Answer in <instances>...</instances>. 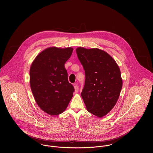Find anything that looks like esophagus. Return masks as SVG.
Here are the masks:
<instances>
[{
  "mask_svg": "<svg viewBox=\"0 0 153 153\" xmlns=\"http://www.w3.org/2000/svg\"><path fill=\"white\" fill-rule=\"evenodd\" d=\"M74 88H75V92L76 93H77V92H78V90H79V88H78V86L75 84V85H74Z\"/></svg>",
  "mask_w": 153,
  "mask_h": 153,
  "instance_id": "34e87169",
  "label": "esophagus"
}]
</instances>
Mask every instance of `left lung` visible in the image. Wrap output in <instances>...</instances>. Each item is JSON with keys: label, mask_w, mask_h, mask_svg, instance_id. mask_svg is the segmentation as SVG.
<instances>
[{"label": "left lung", "mask_w": 153, "mask_h": 153, "mask_svg": "<svg viewBox=\"0 0 153 153\" xmlns=\"http://www.w3.org/2000/svg\"><path fill=\"white\" fill-rule=\"evenodd\" d=\"M76 52L85 74L82 98L89 112L102 117L119 98L123 87L120 69L109 54L101 49L80 47Z\"/></svg>", "instance_id": "obj_1"}]
</instances>
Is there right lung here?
Instances as JSON below:
<instances>
[{
    "instance_id": "add662e5",
    "label": "right lung",
    "mask_w": 153,
    "mask_h": 153,
    "mask_svg": "<svg viewBox=\"0 0 153 153\" xmlns=\"http://www.w3.org/2000/svg\"><path fill=\"white\" fill-rule=\"evenodd\" d=\"M73 48H47L35 59L30 68V85L38 106L51 115L62 113L75 91L69 83L65 64Z\"/></svg>"
}]
</instances>
